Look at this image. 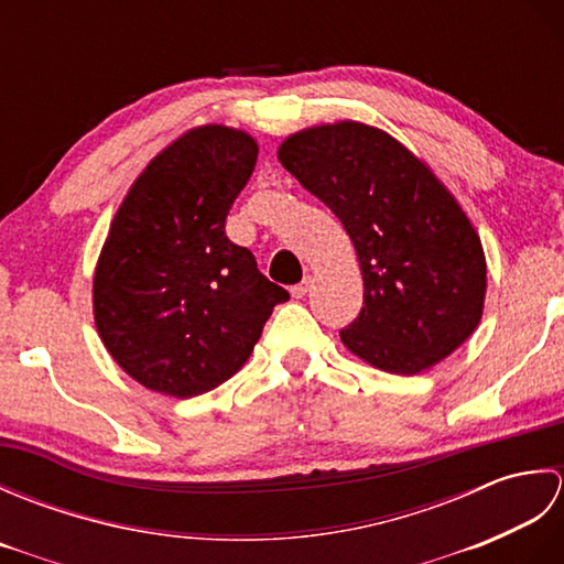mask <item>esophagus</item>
Masks as SVG:
<instances>
[{
  "mask_svg": "<svg viewBox=\"0 0 564 564\" xmlns=\"http://www.w3.org/2000/svg\"><path fill=\"white\" fill-rule=\"evenodd\" d=\"M307 291H310V279H303L301 283L291 285V295H293V297H305Z\"/></svg>",
  "mask_w": 564,
  "mask_h": 564,
  "instance_id": "obj_1",
  "label": "esophagus"
}]
</instances>
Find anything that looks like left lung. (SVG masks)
Masks as SVG:
<instances>
[{"label": "left lung", "instance_id": "8db88e82", "mask_svg": "<svg viewBox=\"0 0 564 564\" xmlns=\"http://www.w3.org/2000/svg\"><path fill=\"white\" fill-rule=\"evenodd\" d=\"M281 164L341 220L364 273V307L341 341L370 366L416 376L451 356L482 317L480 237L438 178L364 123L291 135Z\"/></svg>", "mask_w": 564, "mask_h": 564}]
</instances>
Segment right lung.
Wrapping results in <instances>:
<instances>
[{
  "label": "right lung",
  "mask_w": 564,
  "mask_h": 564,
  "mask_svg": "<svg viewBox=\"0 0 564 564\" xmlns=\"http://www.w3.org/2000/svg\"><path fill=\"white\" fill-rule=\"evenodd\" d=\"M257 154L242 130L196 128L148 164L118 208L94 275V319L140 386L182 400L218 388L289 301L225 235Z\"/></svg>",
  "instance_id": "right-lung-1"
}]
</instances>
